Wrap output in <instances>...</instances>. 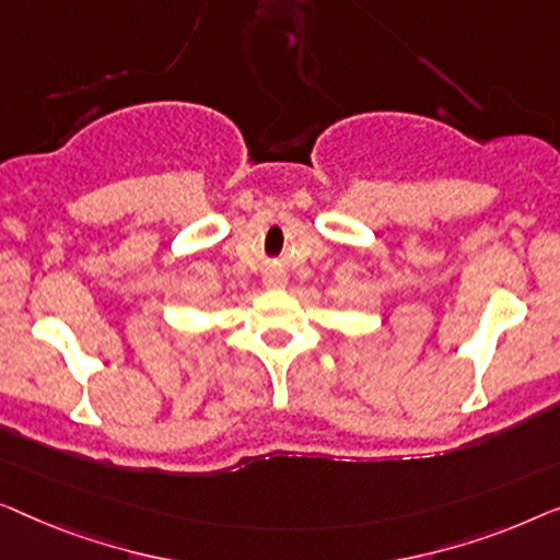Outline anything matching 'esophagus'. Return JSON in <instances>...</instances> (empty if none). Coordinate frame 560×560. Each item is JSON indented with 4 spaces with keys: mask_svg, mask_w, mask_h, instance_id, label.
<instances>
[{
    "mask_svg": "<svg viewBox=\"0 0 560 560\" xmlns=\"http://www.w3.org/2000/svg\"><path fill=\"white\" fill-rule=\"evenodd\" d=\"M264 283H266V287H269V289H279V287H283V283H287V279H283L279 271H273V273H266Z\"/></svg>",
    "mask_w": 560,
    "mask_h": 560,
    "instance_id": "1",
    "label": "esophagus"
}]
</instances>
